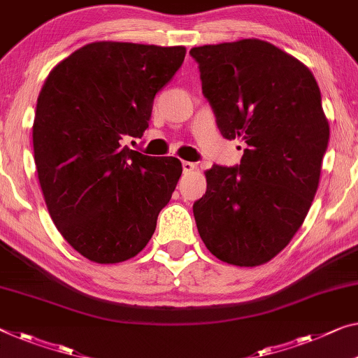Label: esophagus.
<instances>
[{
	"instance_id": "34e87169",
	"label": "esophagus",
	"mask_w": 358,
	"mask_h": 358,
	"mask_svg": "<svg viewBox=\"0 0 358 358\" xmlns=\"http://www.w3.org/2000/svg\"><path fill=\"white\" fill-rule=\"evenodd\" d=\"M196 166H195V163H192V162H182V169H184V173H192L194 171Z\"/></svg>"
}]
</instances>
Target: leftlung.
<instances>
[{
  "label": "left lung",
  "instance_id": "8db88e82",
  "mask_svg": "<svg viewBox=\"0 0 358 358\" xmlns=\"http://www.w3.org/2000/svg\"><path fill=\"white\" fill-rule=\"evenodd\" d=\"M190 56L221 134L246 144L238 166L205 173L198 234L217 259L261 266L289 243L317 194L329 139L320 87L298 59L256 38Z\"/></svg>",
  "mask_w": 358,
  "mask_h": 358
}]
</instances>
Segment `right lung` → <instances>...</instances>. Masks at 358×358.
<instances>
[{"instance_id":"1","label":"right lung","mask_w":358,"mask_h":358,"mask_svg":"<svg viewBox=\"0 0 358 358\" xmlns=\"http://www.w3.org/2000/svg\"><path fill=\"white\" fill-rule=\"evenodd\" d=\"M184 46L97 41L49 71L36 102L33 152L52 222L73 250L117 264L145 248L182 174L174 157L122 145L142 137L155 94Z\"/></svg>"}]
</instances>
